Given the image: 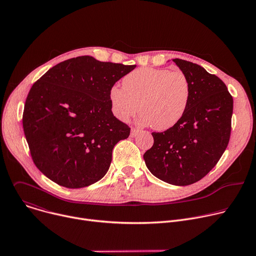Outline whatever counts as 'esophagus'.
Instances as JSON below:
<instances>
[{"mask_svg":"<svg viewBox=\"0 0 256 256\" xmlns=\"http://www.w3.org/2000/svg\"><path fill=\"white\" fill-rule=\"evenodd\" d=\"M138 130H136L134 128H132V130H130V136L134 138L138 134Z\"/></svg>","mask_w":256,"mask_h":256,"instance_id":"1","label":"esophagus"}]
</instances>
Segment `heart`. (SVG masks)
<instances>
[{"instance_id":"obj_1","label":"heart","mask_w":256,"mask_h":256,"mask_svg":"<svg viewBox=\"0 0 256 256\" xmlns=\"http://www.w3.org/2000/svg\"><path fill=\"white\" fill-rule=\"evenodd\" d=\"M122 89L109 91L112 112L128 122L138 110L140 122L166 130L184 118L190 99V83L184 72L168 68H140L124 77Z\"/></svg>"}]
</instances>
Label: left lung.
I'll list each match as a JSON object with an SVG mask.
<instances>
[{
    "mask_svg": "<svg viewBox=\"0 0 256 256\" xmlns=\"http://www.w3.org/2000/svg\"><path fill=\"white\" fill-rule=\"evenodd\" d=\"M190 83V99L179 122L152 132L154 144L144 154L146 166L160 180L184 186L204 177L225 152L231 134L233 98L225 83L202 66L172 60Z\"/></svg>",
    "mask_w": 256,
    "mask_h": 256,
    "instance_id": "8db88e82",
    "label": "left lung"
}]
</instances>
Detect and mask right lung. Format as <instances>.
Masks as SVG:
<instances>
[{"mask_svg":"<svg viewBox=\"0 0 256 256\" xmlns=\"http://www.w3.org/2000/svg\"><path fill=\"white\" fill-rule=\"evenodd\" d=\"M134 68L83 56L58 64L33 84L22 122L32 160L48 178L81 188L106 174L114 146L130 132L114 116L109 91Z\"/></svg>","mask_w":256,"mask_h":256,"instance_id":"1","label":"right lung"}]
</instances>
